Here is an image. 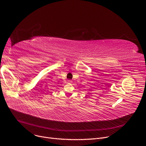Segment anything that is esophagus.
I'll list each match as a JSON object with an SVG mask.
<instances>
[{"label":"esophagus","mask_w":146,"mask_h":146,"mask_svg":"<svg viewBox=\"0 0 146 146\" xmlns=\"http://www.w3.org/2000/svg\"><path fill=\"white\" fill-rule=\"evenodd\" d=\"M68 83H72V80H68Z\"/></svg>","instance_id":"obj_1"}]
</instances>
